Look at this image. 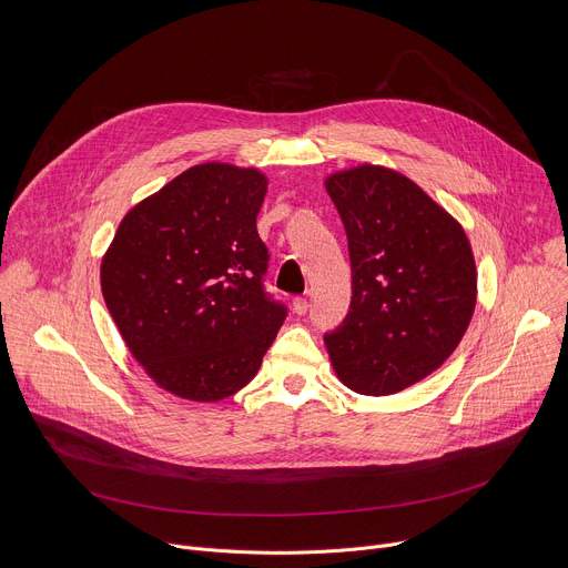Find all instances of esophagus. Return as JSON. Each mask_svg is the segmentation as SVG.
<instances>
[{"instance_id": "1", "label": "esophagus", "mask_w": 568, "mask_h": 568, "mask_svg": "<svg viewBox=\"0 0 568 568\" xmlns=\"http://www.w3.org/2000/svg\"><path fill=\"white\" fill-rule=\"evenodd\" d=\"M292 307H294V312H296V314H305V312H307V307H310V303H307V298L296 296V298L292 301Z\"/></svg>"}]
</instances>
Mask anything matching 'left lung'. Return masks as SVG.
<instances>
[{"label":"left lung","instance_id":"left-lung-1","mask_svg":"<svg viewBox=\"0 0 568 568\" xmlns=\"http://www.w3.org/2000/svg\"><path fill=\"white\" fill-rule=\"evenodd\" d=\"M346 235L353 298L326 337L337 377L390 395L432 375L463 339L476 265L463 226L416 182L362 164L326 180Z\"/></svg>","mask_w":568,"mask_h":568}]
</instances>
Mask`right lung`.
<instances>
[{"label":"right lung","instance_id":"1","mask_svg":"<svg viewBox=\"0 0 568 568\" xmlns=\"http://www.w3.org/2000/svg\"><path fill=\"white\" fill-rule=\"evenodd\" d=\"M267 178L193 166L121 220L101 290L132 357L169 393L217 402L250 384L285 321L263 285Z\"/></svg>","mask_w":568,"mask_h":568}]
</instances>
